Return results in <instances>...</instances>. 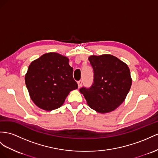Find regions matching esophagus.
<instances>
[{"mask_svg": "<svg viewBox=\"0 0 158 158\" xmlns=\"http://www.w3.org/2000/svg\"><path fill=\"white\" fill-rule=\"evenodd\" d=\"M77 84H78V87H79V88H80L82 86V81H81V80L77 82Z\"/></svg>", "mask_w": 158, "mask_h": 158, "instance_id": "1", "label": "esophagus"}]
</instances>
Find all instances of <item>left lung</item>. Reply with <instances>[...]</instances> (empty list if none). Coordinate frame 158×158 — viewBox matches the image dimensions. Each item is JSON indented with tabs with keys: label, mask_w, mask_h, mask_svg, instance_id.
Masks as SVG:
<instances>
[{
	"label": "left lung",
	"mask_w": 158,
	"mask_h": 158,
	"mask_svg": "<svg viewBox=\"0 0 158 158\" xmlns=\"http://www.w3.org/2000/svg\"><path fill=\"white\" fill-rule=\"evenodd\" d=\"M88 59L94 71V83L89 89H81V94L88 106L97 112L114 111L123 103L130 90L132 79L129 67L109 54L91 55Z\"/></svg>",
	"instance_id": "8db88e82"
}]
</instances>
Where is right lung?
<instances>
[{
	"instance_id": "add662e5",
	"label": "right lung",
	"mask_w": 158,
	"mask_h": 158,
	"mask_svg": "<svg viewBox=\"0 0 158 158\" xmlns=\"http://www.w3.org/2000/svg\"><path fill=\"white\" fill-rule=\"evenodd\" d=\"M69 60L57 52H47L30 64L25 83L31 100L45 111L59 108L70 91L78 88Z\"/></svg>"
}]
</instances>
